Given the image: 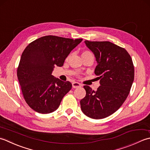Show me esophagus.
Wrapping results in <instances>:
<instances>
[{
    "instance_id": "1",
    "label": "esophagus",
    "mask_w": 150,
    "mask_h": 150,
    "mask_svg": "<svg viewBox=\"0 0 150 150\" xmlns=\"http://www.w3.org/2000/svg\"><path fill=\"white\" fill-rule=\"evenodd\" d=\"M72 87L73 88H78V87H79L81 86V85L78 83V82H76V81H74L72 82Z\"/></svg>"
}]
</instances>
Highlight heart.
Wrapping results in <instances>:
<instances>
[{"label": "heart", "mask_w": 150, "mask_h": 150, "mask_svg": "<svg viewBox=\"0 0 150 150\" xmlns=\"http://www.w3.org/2000/svg\"><path fill=\"white\" fill-rule=\"evenodd\" d=\"M91 54V53L90 52H88V51H85L82 54Z\"/></svg>", "instance_id": "b5f03b06"}]
</instances>
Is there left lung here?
Instances as JSON below:
<instances>
[{
  "label": "left lung",
  "instance_id": "8db88e82",
  "mask_svg": "<svg viewBox=\"0 0 150 150\" xmlns=\"http://www.w3.org/2000/svg\"><path fill=\"white\" fill-rule=\"evenodd\" d=\"M96 57L94 73L100 86L96 91L85 85L81 111L89 118L102 119L113 114L126 100L134 80V66L126 50L109 41H85Z\"/></svg>",
  "mask_w": 150,
  "mask_h": 150
}]
</instances>
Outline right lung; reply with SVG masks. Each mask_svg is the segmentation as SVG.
I'll use <instances>...</instances> for the list:
<instances>
[{
	"label": "right lung",
	"mask_w": 150,
	"mask_h": 150,
	"mask_svg": "<svg viewBox=\"0 0 150 150\" xmlns=\"http://www.w3.org/2000/svg\"><path fill=\"white\" fill-rule=\"evenodd\" d=\"M83 39L55 35L42 37L27 46L21 55L17 78L23 95L30 108L42 114L54 112L72 83L52 75L54 67H62L70 52Z\"/></svg>",
	"instance_id": "right-lung-1"
}]
</instances>
